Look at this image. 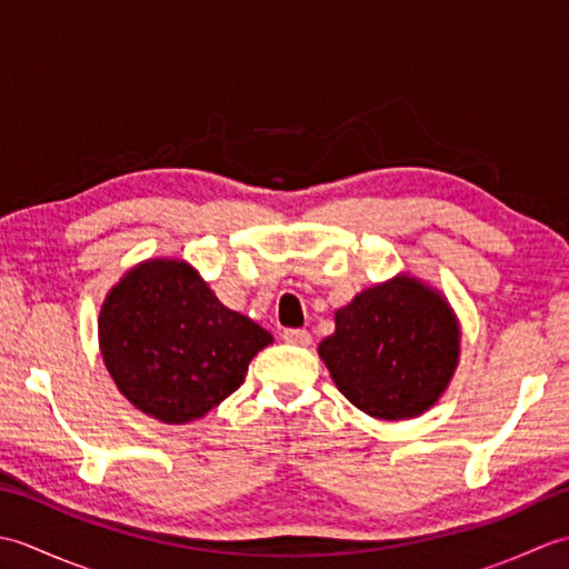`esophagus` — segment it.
<instances>
[{"label": "esophagus", "instance_id": "esophagus-1", "mask_svg": "<svg viewBox=\"0 0 569 569\" xmlns=\"http://www.w3.org/2000/svg\"><path fill=\"white\" fill-rule=\"evenodd\" d=\"M283 340L298 347H308L312 342V337L308 330H283Z\"/></svg>", "mask_w": 569, "mask_h": 569}]
</instances>
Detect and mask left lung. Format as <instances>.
I'll return each mask as SVG.
<instances>
[{
	"label": "left lung",
	"instance_id": "obj_1",
	"mask_svg": "<svg viewBox=\"0 0 569 569\" xmlns=\"http://www.w3.org/2000/svg\"><path fill=\"white\" fill-rule=\"evenodd\" d=\"M462 330L450 300L418 276L398 273L335 312L318 355L337 389L367 416L426 413L450 386Z\"/></svg>",
	"mask_w": 569,
	"mask_h": 569
}]
</instances>
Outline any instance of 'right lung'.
Returning <instances> with one entry per match:
<instances>
[{"label": "right lung", "mask_w": 569, "mask_h": 569, "mask_svg": "<svg viewBox=\"0 0 569 569\" xmlns=\"http://www.w3.org/2000/svg\"><path fill=\"white\" fill-rule=\"evenodd\" d=\"M98 337L119 393L141 413L186 426L244 383L269 330L220 303L186 259H147L104 296Z\"/></svg>", "instance_id": "right-lung-1"}]
</instances>
